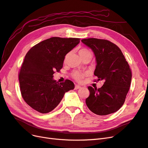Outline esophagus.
Returning <instances> with one entry per match:
<instances>
[{"label":"esophagus","instance_id":"1","mask_svg":"<svg viewBox=\"0 0 148 148\" xmlns=\"http://www.w3.org/2000/svg\"><path fill=\"white\" fill-rule=\"evenodd\" d=\"M80 88H81V87L80 86H78V85H76L75 87V89H80Z\"/></svg>","mask_w":148,"mask_h":148}]
</instances>
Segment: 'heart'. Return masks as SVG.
<instances>
[{
    "mask_svg": "<svg viewBox=\"0 0 148 148\" xmlns=\"http://www.w3.org/2000/svg\"><path fill=\"white\" fill-rule=\"evenodd\" d=\"M89 51L86 49H81L79 50V54H84V53H89ZM73 78L78 81H81V80H82V79L84 77V74L81 73L80 72H73Z\"/></svg>",
    "mask_w": 148,
    "mask_h": 148,
    "instance_id": "heart-1",
    "label": "heart"
}]
</instances>
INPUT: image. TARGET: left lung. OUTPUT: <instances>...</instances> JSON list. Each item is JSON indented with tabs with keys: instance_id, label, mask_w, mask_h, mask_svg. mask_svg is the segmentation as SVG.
<instances>
[{
	"instance_id": "1",
	"label": "left lung",
	"mask_w": 148,
	"mask_h": 148,
	"mask_svg": "<svg viewBox=\"0 0 148 148\" xmlns=\"http://www.w3.org/2000/svg\"><path fill=\"white\" fill-rule=\"evenodd\" d=\"M94 53L96 67L94 75L104 84L97 89L88 87L90 95L86 103L92 113L100 116L110 114L123 105L128 93L132 72L119 48L106 40L94 38L81 40Z\"/></svg>"
}]
</instances>
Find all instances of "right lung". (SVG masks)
<instances>
[{
	"mask_svg": "<svg viewBox=\"0 0 148 148\" xmlns=\"http://www.w3.org/2000/svg\"><path fill=\"white\" fill-rule=\"evenodd\" d=\"M79 43V38L51 37L27 53L19 81L23 99L34 110L49 113L59 104L65 92L74 89L72 81L59 83L53 79V74L62 68L65 55Z\"/></svg>",
	"mask_w": 148,
	"mask_h": 148,
	"instance_id": "1",
	"label": "right lung"
}]
</instances>
